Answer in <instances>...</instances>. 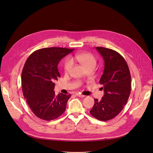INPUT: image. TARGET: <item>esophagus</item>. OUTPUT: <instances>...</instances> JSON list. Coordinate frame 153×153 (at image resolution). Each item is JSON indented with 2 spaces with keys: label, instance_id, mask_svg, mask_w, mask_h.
<instances>
[{
  "label": "esophagus",
  "instance_id": "1",
  "mask_svg": "<svg viewBox=\"0 0 153 153\" xmlns=\"http://www.w3.org/2000/svg\"><path fill=\"white\" fill-rule=\"evenodd\" d=\"M76 96H78V97H84L85 96H84V95H82V94H79V93H76V94H75Z\"/></svg>",
  "mask_w": 153,
  "mask_h": 153
}]
</instances>
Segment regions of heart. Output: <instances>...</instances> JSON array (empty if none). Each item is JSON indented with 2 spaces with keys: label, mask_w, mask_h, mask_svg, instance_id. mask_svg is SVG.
Returning a JSON list of instances; mask_svg holds the SVG:
<instances>
[{
  "label": "heart",
  "mask_w": 153,
  "mask_h": 153,
  "mask_svg": "<svg viewBox=\"0 0 153 153\" xmlns=\"http://www.w3.org/2000/svg\"><path fill=\"white\" fill-rule=\"evenodd\" d=\"M72 60L73 61H77L79 62L85 69L88 68H92L94 69L97 64L95 57L89 53L76 54L72 58ZM72 66L73 62L71 59L68 58L66 59L64 64V72L65 73L70 72L72 68Z\"/></svg>",
  "instance_id": "1"
}]
</instances>
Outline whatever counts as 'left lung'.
<instances>
[{
  "label": "left lung",
  "instance_id": "left-lung-1",
  "mask_svg": "<svg viewBox=\"0 0 153 153\" xmlns=\"http://www.w3.org/2000/svg\"><path fill=\"white\" fill-rule=\"evenodd\" d=\"M104 60V70L99 83L104 95L94 99L91 114L100 121L110 120L123 109L131 91V76L124 58L111 49L96 47Z\"/></svg>",
  "mask_w": 153,
  "mask_h": 153
}]
</instances>
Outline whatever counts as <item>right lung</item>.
I'll list each match as a JSON object with an SVG mask.
<instances>
[{"mask_svg": "<svg viewBox=\"0 0 153 153\" xmlns=\"http://www.w3.org/2000/svg\"><path fill=\"white\" fill-rule=\"evenodd\" d=\"M74 49L51 47L38 50L27 58L21 74L24 97L32 111L40 119L51 121L65 111L70 94L56 96L54 81L61 77L57 65Z\"/></svg>", "mask_w": 153, "mask_h": 153, "instance_id": "obj_1", "label": "right lung"}]
</instances>
